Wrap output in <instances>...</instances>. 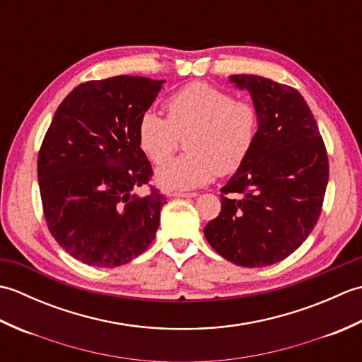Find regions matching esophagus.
<instances>
[{"label":"esophagus","instance_id":"34e87169","mask_svg":"<svg viewBox=\"0 0 362 362\" xmlns=\"http://www.w3.org/2000/svg\"><path fill=\"white\" fill-rule=\"evenodd\" d=\"M171 196H174V197H183V199H191V197H196L197 193H173Z\"/></svg>","mask_w":362,"mask_h":362}]
</instances>
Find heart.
I'll list each match as a JSON object with an SVG mask.
<instances>
[{"instance_id": "heart-1", "label": "heart", "mask_w": 362, "mask_h": 362, "mask_svg": "<svg viewBox=\"0 0 362 362\" xmlns=\"http://www.w3.org/2000/svg\"><path fill=\"white\" fill-rule=\"evenodd\" d=\"M168 119L156 112L141 115L138 144L152 163L161 165L185 138V156L157 169L161 188L185 191L204 187L214 175L236 173L255 146L259 113L247 101L236 99L205 82H193L166 99Z\"/></svg>"}]
</instances>
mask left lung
<instances>
[{"label": "left lung", "mask_w": 362, "mask_h": 362, "mask_svg": "<svg viewBox=\"0 0 362 362\" xmlns=\"http://www.w3.org/2000/svg\"><path fill=\"white\" fill-rule=\"evenodd\" d=\"M259 113L255 146L221 188V213L204 235L221 257L263 267L289 257L320 216L328 157L313 113L296 88L253 74L230 76Z\"/></svg>", "instance_id": "8db88e82"}]
</instances>
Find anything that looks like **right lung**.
I'll use <instances>...</instances> for the list:
<instances>
[{
  "label": "right lung",
  "instance_id": "obj_1",
  "mask_svg": "<svg viewBox=\"0 0 362 362\" xmlns=\"http://www.w3.org/2000/svg\"><path fill=\"white\" fill-rule=\"evenodd\" d=\"M165 81L115 76L81 83L57 107L37 160L46 224L83 264H126L149 247L166 197L136 189L152 175L136 126Z\"/></svg>",
  "mask_w": 362,
  "mask_h": 362
}]
</instances>
